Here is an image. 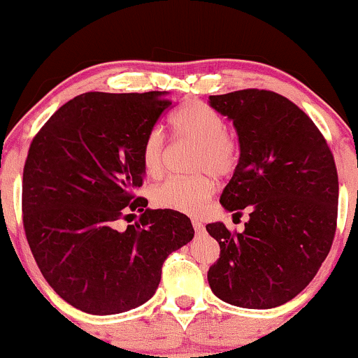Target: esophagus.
I'll use <instances>...</instances> for the list:
<instances>
[{"mask_svg":"<svg viewBox=\"0 0 358 358\" xmlns=\"http://www.w3.org/2000/svg\"><path fill=\"white\" fill-rule=\"evenodd\" d=\"M191 224H193V229L196 230V232H203V229H205V227H203V222L198 220V218H194Z\"/></svg>","mask_w":358,"mask_h":358,"instance_id":"34e87169","label":"esophagus"}]
</instances>
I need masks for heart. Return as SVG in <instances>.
<instances>
[{"mask_svg": "<svg viewBox=\"0 0 358 358\" xmlns=\"http://www.w3.org/2000/svg\"><path fill=\"white\" fill-rule=\"evenodd\" d=\"M172 131L180 140L196 143L193 167L203 174L193 178H171L153 189V203L160 208L184 215H199L215 193L217 178H229L239 164V145L227 133L224 117L199 101H189L171 117ZM165 136L155 128L147 133L140 148L141 167L150 178L164 172Z\"/></svg>", "mask_w": 358, "mask_h": 358, "instance_id": "heart-1", "label": "heart"}]
</instances>
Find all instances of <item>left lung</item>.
<instances>
[{
	"instance_id": "8db88e82",
	"label": "left lung",
	"mask_w": 358,
	"mask_h": 358,
	"mask_svg": "<svg viewBox=\"0 0 358 358\" xmlns=\"http://www.w3.org/2000/svg\"><path fill=\"white\" fill-rule=\"evenodd\" d=\"M232 119L241 157L220 203L241 215L244 232L206 230L220 244L208 283L222 301L248 309L282 306L310 283L331 249L338 218L334 157L313 119L270 90L210 95Z\"/></svg>"
}]
</instances>
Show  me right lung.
Listing matches in <instances>:
<instances>
[{"label": "right lung", "mask_w": 358, "mask_h": 358, "mask_svg": "<svg viewBox=\"0 0 358 358\" xmlns=\"http://www.w3.org/2000/svg\"><path fill=\"white\" fill-rule=\"evenodd\" d=\"M162 92H87L48 119L30 143L22 218L30 251L52 290L88 314L147 302L162 264L194 236L191 220L152 210L136 189L140 148L165 110ZM140 213L136 224L120 227Z\"/></svg>", "instance_id": "1"}]
</instances>
